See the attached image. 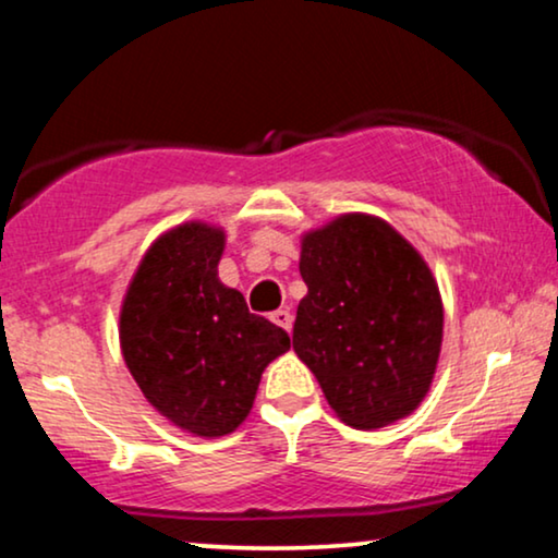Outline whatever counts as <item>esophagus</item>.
Returning a JSON list of instances; mask_svg holds the SVG:
<instances>
[{"instance_id":"34e87169","label":"esophagus","mask_w":558,"mask_h":558,"mask_svg":"<svg viewBox=\"0 0 558 558\" xmlns=\"http://www.w3.org/2000/svg\"><path fill=\"white\" fill-rule=\"evenodd\" d=\"M272 322L278 324L280 329H286L288 333H291V329H293V316H291V311H286V308L275 311V314H272Z\"/></svg>"}]
</instances>
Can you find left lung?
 Returning <instances> with one entry per match:
<instances>
[{"mask_svg":"<svg viewBox=\"0 0 558 558\" xmlns=\"http://www.w3.org/2000/svg\"><path fill=\"white\" fill-rule=\"evenodd\" d=\"M293 349L354 428L413 413L430 388L444 337L439 286L388 221L344 214L303 234Z\"/></svg>","mask_w":558,"mask_h":558,"instance_id":"1","label":"left lung"}]
</instances>
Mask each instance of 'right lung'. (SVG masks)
Returning a JSON list of instances; mask_svg holds the SVG:
<instances>
[{
  "mask_svg": "<svg viewBox=\"0 0 558 558\" xmlns=\"http://www.w3.org/2000/svg\"><path fill=\"white\" fill-rule=\"evenodd\" d=\"M225 232L189 221L147 250L124 295L119 344L160 415L196 436H225L255 403L259 377L291 347L219 280Z\"/></svg>",
  "mask_w": 558,
  "mask_h": 558,
  "instance_id": "obj_1",
  "label": "right lung"
}]
</instances>
